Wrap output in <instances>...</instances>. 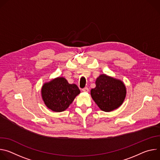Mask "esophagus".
<instances>
[{
    "label": "esophagus",
    "instance_id": "34e87169",
    "mask_svg": "<svg viewBox=\"0 0 160 160\" xmlns=\"http://www.w3.org/2000/svg\"><path fill=\"white\" fill-rule=\"evenodd\" d=\"M82 91H83V92H88V91H89V90H88V88L87 87H85V88H83L82 89Z\"/></svg>",
    "mask_w": 160,
    "mask_h": 160
}]
</instances>
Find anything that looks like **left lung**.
Wrapping results in <instances>:
<instances>
[{
    "label": "left lung",
    "instance_id": "obj_1",
    "mask_svg": "<svg viewBox=\"0 0 160 160\" xmlns=\"http://www.w3.org/2000/svg\"><path fill=\"white\" fill-rule=\"evenodd\" d=\"M127 94L124 83L115 78L101 74L97 78L96 87L90 90V95L98 107L105 112L118 108Z\"/></svg>",
    "mask_w": 160,
    "mask_h": 160
}]
</instances>
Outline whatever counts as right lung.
Returning a JSON list of instances; mask_svg holds the SVG:
<instances>
[{
  "label": "right lung",
  "mask_w": 160,
  "mask_h": 160,
  "mask_svg": "<svg viewBox=\"0 0 160 160\" xmlns=\"http://www.w3.org/2000/svg\"><path fill=\"white\" fill-rule=\"evenodd\" d=\"M80 93L76 84H70L66 78L60 77L44 83L41 89L45 105L54 112L66 110Z\"/></svg>",
  "instance_id": "right-lung-1"
}]
</instances>
